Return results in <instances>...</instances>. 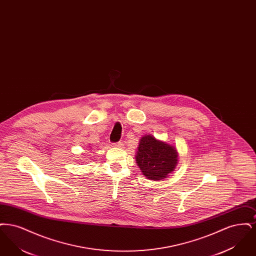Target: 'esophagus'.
<instances>
[{
	"instance_id": "obj_1",
	"label": "esophagus",
	"mask_w": 256,
	"mask_h": 256,
	"mask_svg": "<svg viewBox=\"0 0 256 256\" xmlns=\"http://www.w3.org/2000/svg\"><path fill=\"white\" fill-rule=\"evenodd\" d=\"M113 146H116V148H122L124 144H122V142H118V143H114Z\"/></svg>"
}]
</instances>
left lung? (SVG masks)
<instances>
[{
	"label": "left lung",
	"instance_id": "obj_1",
	"mask_svg": "<svg viewBox=\"0 0 256 256\" xmlns=\"http://www.w3.org/2000/svg\"><path fill=\"white\" fill-rule=\"evenodd\" d=\"M178 152L174 146L146 134L139 141L136 163L148 180H160L167 178L178 164Z\"/></svg>",
	"mask_w": 256,
	"mask_h": 256
}]
</instances>
